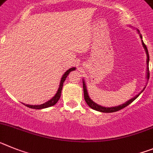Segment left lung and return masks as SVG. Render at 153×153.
Masks as SVG:
<instances>
[{
    "mask_svg": "<svg viewBox=\"0 0 153 153\" xmlns=\"http://www.w3.org/2000/svg\"><path fill=\"white\" fill-rule=\"evenodd\" d=\"M138 32H139V31H138ZM140 38H142V35H141V34H140ZM142 44H143V48H144L145 51H146V54H147V61H146V63H147V75H146V78H147V80H149V71L148 66H149V55L148 49H147L146 45H145L143 40H142ZM83 82V91H84V98H85V100L86 103L88 104V105L89 106L90 108H93V109L96 110V111H101V112H105V113L115 112V111H119V110L124 108L125 107H126L127 105H128L129 104H131V103H132V102H133V101L135 100V99H137L138 97H139V95H140L141 93L143 92V91H144L145 88H146V87H145L144 88H143V89L142 90V91H141L139 93V94H138L137 95H135L134 98L129 99L128 102H125L124 104L119 105L115 106V107H110V108H107V107H103V106H101V105H99L96 104L95 102H94L92 100H91V99H90L89 95H88V93L87 88H86V85H85V83L84 79H83V82Z\"/></svg>",
    "mask_w": 153,
    "mask_h": 153,
    "instance_id": "8db88e82",
    "label": "left lung"
}]
</instances>
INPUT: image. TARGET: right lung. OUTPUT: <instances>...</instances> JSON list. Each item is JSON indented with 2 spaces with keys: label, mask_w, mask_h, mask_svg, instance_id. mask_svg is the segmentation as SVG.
<instances>
[{
  "label": "right lung",
  "mask_w": 153,
  "mask_h": 153,
  "mask_svg": "<svg viewBox=\"0 0 153 153\" xmlns=\"http://www.w3.org/2000/svg\"><path fill=\"white\" fill-rule=\"evenodd\" d=\"M76 69V68L73 67V68H71L70 69H68L67 71H65V73L64 74L63 76H62V79H61V82H60V85H59V88H58V91H57V93L55 94V95H54V97H53L52 99H50L49 101H48L47 102H45V103H44V104H42V105H25V104H23L27 106V107H28V108H34V109H42V108H48V107H51V106H53L54 105L56 104L57 102H58V101L59 100V99H60L61 97V93H62V87H63V84H64V82L65 81L66 78H67V76L68 75V74L71 71H74V70H75Z\"/></svg>",
  "instance_id": "1"
}]
</instances>
